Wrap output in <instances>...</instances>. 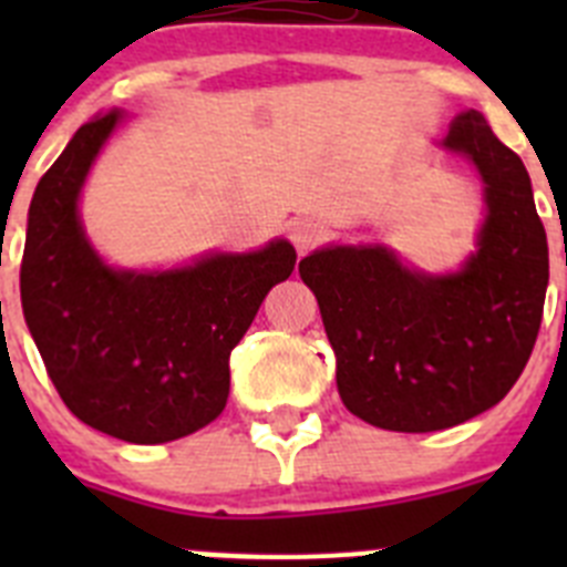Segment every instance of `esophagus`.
I'll list each match as a JSON object with an SVG mask.
<instances>
[{"mask_svg":"<svg viewBox=\"0 0 567 567\" xmlns=\"http://www.w3.org/2000/svg\"><path fill=\"white\" fill-rule=\"evenodd\" d=\"M289 240H292L295 249L303 255L323 240V227H320L318 221H312V218H298V221L289 224Z\"/></svg>","mask_w":567,"mask_h":567,"instance_id":"1","label":"esophagus"}]
</instances>
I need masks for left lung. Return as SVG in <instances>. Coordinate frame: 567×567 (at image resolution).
<instances>
[{
  "instance_id": "left-lung-1",
  "label": "left lung",
  "mask_w": 567,
  "mask_h": 567,
  "mask_svg": "<svg viewBox=\"0 0 567 567\" xmlns=\"http://www.w3.org/2000/svg\"><path fill=\"white\" fill-rule=\"evenodd\" d=\"M440 147L483 178L485 221L457 272L409 267L383 244H329L298 264L318 298L354 417L389 432H440L497 405L543 323L548 238L523 158L465 110Z\"/></svg>"
}]
</instances>
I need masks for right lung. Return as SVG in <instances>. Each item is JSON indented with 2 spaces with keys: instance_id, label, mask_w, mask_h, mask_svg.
<instances>
[{
  "instance_id": "obj_1",
  "label": "right lung",
  "mask_w": 567,
  "mask_h": 567,
  "mask_svg": "<svg viewBox=\"0 0 567 567\" xmlns=\"http://www.w3.org/2000/svg\"><path fill=\"white\" fill-rule=\"evenodd\" d=\"M122 122L124 110H110L82 124L42 175L19 287L24 323L70 412L110 437L153 445L224 412L229 352L298 255L275 238L255 252H209L164 272L104 264L84 235L79 195Z\"/></svg>"
}]
</instances>
